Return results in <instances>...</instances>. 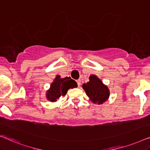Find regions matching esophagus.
<instances>
[{
	"instance_id": "1",
	"label": "esophagus",
	"mask_w": 150,
	"mask_h": 150,
	"mask_svg": "<svg viewBox=\"0 0 150 150\" xmlns=\"http://www.w3.org/2000/svg\"><path fill=\"white\" fill-rule=\"evenodd\" d=\"M76 83H77V84H78V86H79H79L81 85V80H80V79L77 80V81H76Z\"/></svg>"
}]
</instances>
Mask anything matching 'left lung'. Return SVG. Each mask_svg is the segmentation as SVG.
<instances>
[{"instance_id": "1", "label": "left lung", "mask_w": 150, "mask_h": 150, "mask_svg": "<svg viewBox=\"0 0 150 150\" xmlns=\"http://www.w3.org/2000/svg\"><path fill=\"white\" fill-rule=\"evenodd\" d=\"M89 81L83 85V89L93 104H102L106 102L110 96L108 87L95 74L89 76Z\"/></svg>"}]
</instances>
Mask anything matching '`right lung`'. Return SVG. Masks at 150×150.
<instances>
[{
    "instance_id": "1",
    "label": "right lung",
    "mask_w": 150,
    "mask_h": 150,
    "mask_svg": "<svg viewBox=\"0 0 150 150\" xmlns=\"http://www.w3.org/2000/svg\"><path fill=\"white\" fill-rule=\"evenodd\" d=\"M77 86L76 82L70 77L61 79L60 76L57 75L51 83L50 89L46 91V98L52 102H57L61 96L66 95L68 89L77 87Z\"/></svg>"
}]
</instances>
